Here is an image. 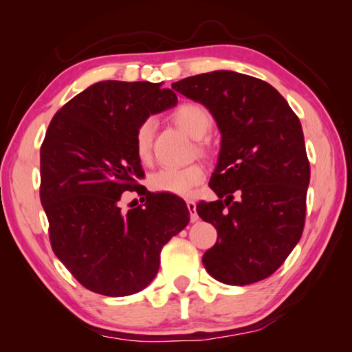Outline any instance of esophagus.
Listing matches in <instances>:
<instances>
[{
    "instance_id": "34e87169",
    "label": "esophagus",
    "mask_w": 352,
    "mask_h": 352,
    "mask_svg": "<svg viewBox=\"0 0 352 352\" xmlns=\"http://www.w3.org/2000/svg\"><path fill=\"white\" fill-rule=\"evenodd\" d=\"M187 210H189L190 213L192 223H197V221H199V214H197V205L194 200H187Z\"/></svg>"
}]
</instances>
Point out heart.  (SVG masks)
I'll return each instance as SVG.
<instances>
[{
	"label": "heart",
	"instance_id": "1",
	"mask_svg": "<svg viewBox=\"0 0 352 352\" xmlns=\"http://www.w3.org/2000/svg\"><path fill=\"white\" fill-rule=\"evenodd\" d=\"M173 120L182 131L190 138H204L211 126V113L204 105L186 102L173 112ZM155 131V120L146 118L139 123L134 133V151L142 163H148L152 158V141ZM205 179V170L199 163L184 168H162L148 177V184L153 190L166 194L189 197L197 186Z\"/></svg>",
	"mask_w": 352,
	"mask_h": 352
}]
</instances>
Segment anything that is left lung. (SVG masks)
Instances as JSON below:
<instances>
[{
    "instance_id": "obj_1",
    "label": "left lung",
    "mask_w": 352,
    "mask_h": 352,
    "mask_svg": "<svg viewBox=\"0 0 352 352\" xmlns=\"http://www.w3.org/2000/svg\"><path fill=\"white\" fill-rule=\"evenodd\" d=\"M210 110L221 133L210 187L218 200L197 213L218 230L201 261L228 285H250L277 271L300 242L309 186L300 118L266 81L216 70L173 83Z\"/></svg>"
}]
</instances>
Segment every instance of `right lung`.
<instances>
[{
    "label": "right lung",
    "mask_w": 352,
    "mask_h": 352,
    "mask_svg": "<svg viewBox=\"0 0 352 352\" xmlns=\"http://www.w3.org/2000/svg\"><path fill=\"white\" fill-rule=\"evenodd\" d=\"M176 94L151 81H99L51 120L40 151V199L52 252L76 280L105 296H128L157 276L160 252L189 224L186 201L138 181L139 123L175 107ZM144 206L121 208L126 191Z\"/></svg>",
    "instance_id": "obj_1"
}]
</instances>
